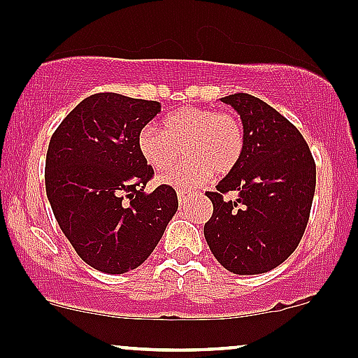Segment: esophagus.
Listing matches in <instances>:
<instances>
[{"instance_id":"1","label":"esophagus","mask_w":358,"mask_h":358,"mask_svg":"<svg viewBox=\"0 0 358 358\" xmlns=\"http://www.w3.org/2000/svg\"><path fill=\"white\" fill-rule=\"evenodd\" d=\"M187 198H189V193H186V191H178L179 205H184V203L187 201Z\"/></svg>"}]
</instances>
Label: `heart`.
<instances>
[{
  "label": "heart",
  "instance_id": "heart-1",
  "mask_svg": "<svg viewBox=\"0 0 358 358\" xmlns=\"http://www.w3.org/2000/svg\"><path fill=\"white\" fill-rule=\"evenodd\" d=\"M244 128L232 113H213L203 107H180L162 119V128L147 126L138 134V150L153 171L176 164L184 147L182 164L160 178L167 186L194 187L213 172L227 174L244 152Z\"/></svg>",
  "mask_w": 358,
  "mask_h": 358
}]
</instances>
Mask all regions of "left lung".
I'll list each match as a JSON object with an SVG mask.
<instances>
[{
  "label": "left lung",
  "mask_w": 358,
  "mask_h": 358,
  "mask_svg": "<svg viewBox=\"0 0 358 358\" xmlns=\"http://www.w3.org/2000/svg\"><path fill=\"white\" fill-rule=\"evenodd\" d=\"M244 128V152L218 182L205 239L218 263L236 275H257L282 264L301 242L316 189V164L299 129L261 99L234 94ZM238 191L236 202L223 199Z\"/></svg>",
  "instance_id": "left-lung-1"
}]
</instances>
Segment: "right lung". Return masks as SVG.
Returning <instances> with one entry per match:
<instances>
[{"label": "right lung", "instance_id": "1", "mask_svg": "<svg viewBox=\"0 0 358 358\" xmlns=\"http://www.w3.org/2000/svg\"><path fill=\"white\" fill-rule=\"evenodd\" d=\"M160 107L113 92L90 95L49 141L52 213L76 255L99 271L121 275L140 266L178 211L172 186L145 191L153 169L138 150V134Z\"/></svg>", "mask_w": 358, "mask_h": 358}]
</instances>
